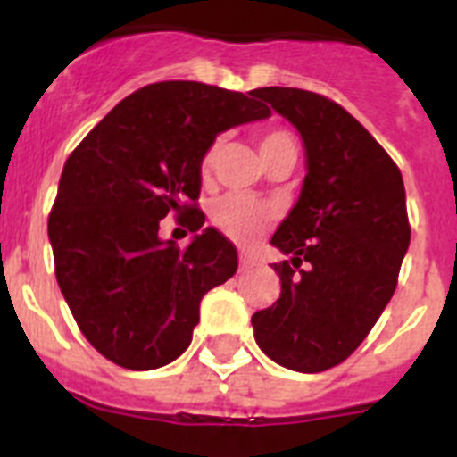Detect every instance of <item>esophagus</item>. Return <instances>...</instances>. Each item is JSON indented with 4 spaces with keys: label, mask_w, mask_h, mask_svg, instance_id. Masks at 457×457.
Masks as SVG:
<instances>
[{
    "label": "esophagus",
    "mask_w": 457,
    "mask_h": 457,
    "mask_svg": "<svg viewBox=\"0 0 457 457\" xmlns=\"http://www.w3.org/2000/svg\"><path fill=\"white\" fill-rule=\"evenodd\" d=\"M258 265V258H253L251 253H240V270H253Z\"/></svg>",
    "instance_id": "obj_1"
}]
</instances>
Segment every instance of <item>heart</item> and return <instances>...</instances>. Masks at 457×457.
I'll list each match as a JSON object with an SVG mask.
<instances>
[{
	"label": "heart",
	"mask_w": 457,
	"mask_h": 457,
	"mask_svg": "<svg viewBox=\"0 0 457 457\" xmlns=\"http://www.w3.org/2000/svg\"><path fill=\"white\" fill-rule=\"evenodd\" d=\"M258 149H261V156L265 158V162H270L278 154L296 152V142L292 133H287L286 129H265V131L258 133ZM217 152H220V140L211 142L206 146V152L201 154V179H208L212 174ZM211 215L217 228L226 237H231V240L240 242V245H251V242L261 240L270 231L278 212L267 201L245 195H226L212 204Z\"/></svg>",
	"instance_id": "1"
}]
</instances>
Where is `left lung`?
<instances>
[{
	"mask_svg": "<svg viewBox=\"0 0 457 457\" xmlns=\"http://www.w3.org/2000/svg\"><path fill=\"white\" fill-rule=\"evenodd\" d=\"M301 133L308 158L301 196L271 245L280 296L251 317L274 362L301 374L340 365L390 303L410 245L401 170L333 99L299 87H258Z\"/></svg>",
	"mask_w": 457,
	"mask_h": 457,
	"instance_id": "1",
	"label": "left lung"
}]
</instances>
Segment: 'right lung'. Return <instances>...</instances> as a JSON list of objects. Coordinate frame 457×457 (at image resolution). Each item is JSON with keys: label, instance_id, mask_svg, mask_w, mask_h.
<instances>
[{"label": "right lung", "instance_id": "obj_1", "mask_svg": "<svg viewBox=\"0 0 457 457\" xmlns=\"http://www.w3.org/2000/svg\"><path fill=\"white\" fill-rule=\"evenodd\" d=\"M267 115L242 92L149 83L70 154L47 231L58 287L104 358L146 371L190 346L201 299L236 274L237 251L215 228L179 249L161 237V220L199 231L201 154L217 133Z\"/></svg>", "mask_w": 457, "mask_h": 457}]
</instances>
